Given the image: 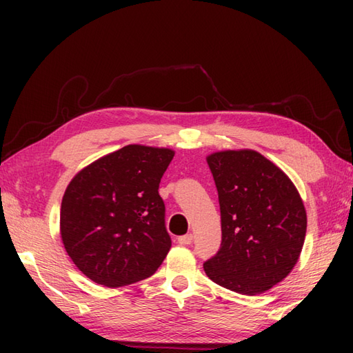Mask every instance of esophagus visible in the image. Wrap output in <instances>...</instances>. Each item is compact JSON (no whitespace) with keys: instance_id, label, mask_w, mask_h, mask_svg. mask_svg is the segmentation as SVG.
Returning <instances> with one entry per match:
<instances>
[{"instance_id":"1","label":"esophagus","mask_w":353,"mask_h":353,"mask_svg":"<svg viewBox=\"0 0 353 353\" xmlns=\"http://www.w3.org/2000/svg\"><path fill=\"white\" fill-rule=\"evenodd\" d=\"M192 239H194L192 234H186L183 236H179L177 241H179V244H181V245H190L192 243Z\"/></svg>"}]
</instances>
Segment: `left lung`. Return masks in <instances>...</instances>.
Listing matches in <instances>:
<instances>
[{
	"label": "left lung",
	"mask_w": 353,
	"mask_h": 353,
	"mask_svg": "<svg viewBox=\"0 0 353 353\" xmlns=\"http://www.w3.org/2000/svg\"><path fill=\"white\" fill-rule=\"evenodd\" d=\"M219 191L221 247L203 264L211 281L256 296L296 267L306 235V211L296 185L256 150L206 156Z\"/></svg>",
	"instance_id": "left-lung-1"
}]
</instances>
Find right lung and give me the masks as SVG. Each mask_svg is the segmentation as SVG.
<instances>
[{"label": "right lung", "instance_id": "right-lung-1", "mask_svg": "<svg viewBox=\"0 0 353 353\" xmlns=\"http://www.w3.org/2000/svg\"><path fill=\"white\" fill-rule=\"evenodd\" d=\"M174 150L130 144L81 168L66 186L61 238L81 273L109 288L147 279L167 256L159 183Z\"/></svg>", "mask_w": 353, "mask_h": 353}]
</instances>
